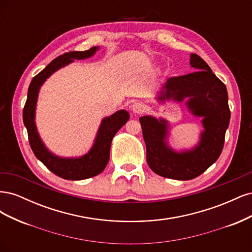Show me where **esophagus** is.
I'll return each mask as SVG.
<instances>
[{"label": "esophagus", "mask_w": 252, "mask_h": 252, "mask_svg": "<svg viewBox=\"0 0 252 252\" xmlns=\"http://www.w3.org/2000/svg\"><path fill=\"white\" fill-rule=\"evenodd\" d=\"M146 109V106H145L143 103L141 102H135L132 106H131V110L133 111V113L135 114H140L143 113Z\"/></svg>", "instance_id": "esophagus-1"}]
</instances>
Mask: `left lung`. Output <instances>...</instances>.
I'll return each mask as SVG.
<instances>
[{
	"label": "left lung",
	"mask_w": 252,
	"mask_h": 252,
	"mask_svg": "<svg viewBox=\"0 0 252 252\" xmlns=\"http://www.w3.org/2000/svg\"><path fill=\"white\" fill-rule=\"evenodd\" d=\"M190 66L196 71L167 80L157 100L182 102L186 98L188 110L194 117L202 118L204 131L199 144L190 150L175 151L167 143L169 131L166 120L151 116L140 118L151 170L161 177L181 181L199 177L217 161L230 121L225 84L195 53L190 55Z\"/></svg>",
	"instance_id": "1"
}]
</instances>
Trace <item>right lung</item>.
<instances>
[{
    "instance_id": "1",
    "label": "right lung",
    "mask_w": 252,
    "mask_h": 252,
    "mask_svg": "<svg viewBox=\"0 0 252 252\" xmlns=\"http://www.w3.org/2000/svg\"><path fill=\"white\" fill-rule=\"evenodd\" d=\"M98 47L85 51H70L58 57L32 79L28 88L27 101L23 110V121L28 132V140L34 156L57 174L65 180H85L101 173L109 161L110 146L113 136L129 120L126 110H119L102 120L93 147L80 158H62L50 152L40 138L35 126V107L41 86L50 75L62 67L72 63L74 60H84L93 57Z\"/></svg>"
}]
</instances>
